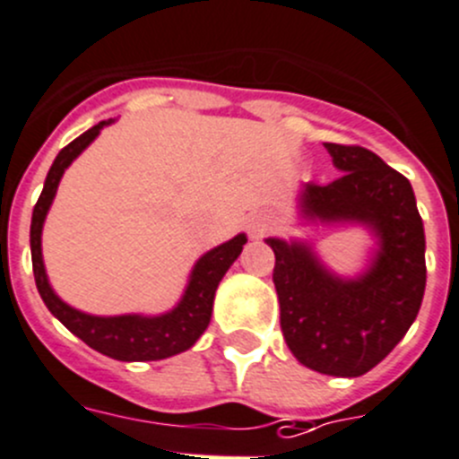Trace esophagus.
Masks as SVG:
<instances>
[{
	"label": "esophagus",
	"mask_w": 459,
	"mask_h": 459,
	"mask_svg": "<svg viewBox=\"0 0 459 459\" xmlns=\"http://www.w3.org/2000/svg\"><path fill=\"white\" fill-rule=\"evenodd\" d=\"M268 227H270L268 218H265V216L255 218V221L250 222V234H252V238H261V237H264V234L268 232Z\"/></svg>",
	"instance_id": "34e87169"
}]
</instances>
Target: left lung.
Wrapping results in <instances>:
<instances>
[{"mask_svg":"<svg viewBox=\"0 0 459 459\" xmlns=\"http://www.w3.org/2000/svg\"><path fill=\"white\" fill-rule=\"evenodd\" d=\"M342 176L326 186H299L302 225H360L377 241L356 277L333 273L302 238H265L274 252L273 281L281 333L299 363L329 377L356 378L401 342L426 290V237L408 178L377 152L325 143Z\"/></svg>","mask_w":459,"mask_h":459,"instance_id":"1","label":"left lung"}]
</instances>
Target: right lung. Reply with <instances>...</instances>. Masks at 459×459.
Returning a JSON list of instances; mask_svg holds the SVG:
<instances>
[{"instance_id": "1", "label": "right lung", "mask_w": 459, "mask_h": 459, "mask_svg": "<svg viewBox=\"0 0 459 459\" xmlns=\"http://www.w3.org/2000/svg\"><path fill=\"white\" fill-rule=\"evenodd\" d=\"M115 124V119L101 121L91 126L87 133L74 139L72 143L63 148L56 155L49 173H47L45 189L33 207V218H30V261H33V274H36V286L40 292L42 302L51 311V316L58 317L76 338L90 344L103 356H110L124 363H146V360H161L171 358L176 353L186 351L198 342L200 335L209 326L213 311V295L230 270V265L238 259L243 246L247 243L246 234H237L230 241L212 247L204 252L195 265L191 268L189 281H186L185 292L180 302L167 313L160 316H142V313H126V316H91L78 308L69 307L67 302L56 295L51 288L49 277H47L45 261H42V227L49 213L51 203L56 198L63 173L67 167L99 137L106 126Z\"/></svg>"}]
</instances>
